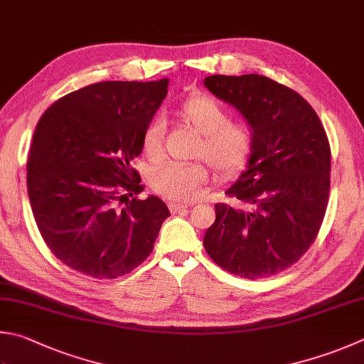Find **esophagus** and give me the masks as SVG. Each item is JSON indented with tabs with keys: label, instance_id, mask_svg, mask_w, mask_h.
Returning a JSON list of instances; mask_svg holds the SVG:
<instances>
[{
	"label": "esophagus",
	"instance_id": "esophagus-1",
	"mask_svg": "<svg viewBox=\"0 0 364 364\" xmlns=\"http://www.w3.org/2000/svg\"><path fill=\"white\" fill-rule=\"evenodd\" d=\"M168 205H169L171 212H174V214H176V212H181V210H187L188 209L187 204H181V203H174V201H169Z\"/></svg>",
	"mask_w": 364,
	"mask_h": 364
}]
</instances>
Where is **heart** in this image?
<instances>
[{
  "instance_id": "obj_1",
  "label": "heart",
  "mask_w": 364,
  "mask_h": 364,
  "mask_svg": "<svg viewBox=\"0 0 364 364\" xmlns=\"http://www.w3.org/2000/svg\"><path fill=\"white\" fill-rule=\"evenodd\" d=\"M181 115L185 123L201 134L195 149L196 156H201L222 174H235L245 166L253 149L252 129L245 123L230 122L226 109L204 95L185 101ZM163 141L164 120L155 117L144 129V152L159 159L163 152ZM208 177V169L203 163H168L152 171L150 185L169 201L190 203L201 195Z\"/></svg>"
}]
</instances>
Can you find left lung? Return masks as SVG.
Returning a JSON list of instances; mask_svg holds the SVG:
<instances>
[{
  "mask_svg": "<svg viewBox=\"0 0 364 364\" xmlns=\"http://www.w3.org/2000/svg\"><path fill=\"white\" fill-rule=\"evenodd\" d=\"M204 85L253 134L247 168L226 190L244 208L215 204L204 249L231 274L267 277L296 263L317 236L330 193V142L309 102L269 77L214 74Z\"/></svg>",
  "mask_w": 364,
  "mask_h": 364,
  "instance_id": "1",
  "label": "left lung"
}]
</instances>
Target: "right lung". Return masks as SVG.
Segmentation results:
<instances>
[{"label":"right lung","mask_w":364,"mask_h":364,"mask_svg":"<svg viewBox=\"0 0 364 364\" xmlns=\"http://www.w3.org/2000/svg\"><path fill=\"white\" fill-rule=\"evenodd\" d=\"M168 84L98 82L39 119L26 164L31 210L53 255L74 271L115 279L152 253L171 214L159 196L132 198L144 187L129 163Z\"/></svg>","instance_id":"add662e5"}]
</instances>
